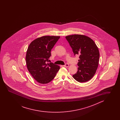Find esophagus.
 I'll use <instances>...</instances> for the list:
<instances>
[{
    "label": "esophagus",
    "mask_w": 120,
    "mask_h": 120,
    "mask_svg": "<svg viewBox=\"0 0 120 120\" xmlns=\"http://www.w3.org/2000/svg\"><path fill=\"white\" fill-rule=\"evenodd\" d=\"M63 66H64V67H68L69 66V65L68 64H66V65H64Z\"/></svg>",
    "instance_id": "obj_1"
}]
</instances>
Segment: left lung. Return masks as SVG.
<instances>
[{
  "label": "left lung",
  "instance_id": "obj_1",
  "mask_svg": "<svg viewBox=\"0 0 120 120\" xmlns=\"http://www.w3.org/2000/svg\"><path fill=\"white\" fill-rule=\"evenodd\" d=\"M74 54L79 56V67L72 76L77 81L85 82L91 79L97 70L100 53L94 41L87 36L75 34L66 36Z\"/></svg>",
  "mask_w": 120,
  "mask_h": 120
}]
</instances>
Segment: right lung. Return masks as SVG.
<instances>
[{
  "label": "right lung",
  "instance_id": "right-lung-1",
  "mask_svg": "<svg viewBox=\"0 0 120 120\" xmlns=\"http://www.w3.org/2000/svg\"><path fill=\"white\" fill-rule=\"evenodd\" d=\"M60 38L43 36L34 40L29 45L26 56L27 68L39 83L46 84L51 82L60 69L59 66L48 63L51 49Z\"/></svg>",
  "mask_w": 120,
  "mask_h": 120
}]
</instances>
